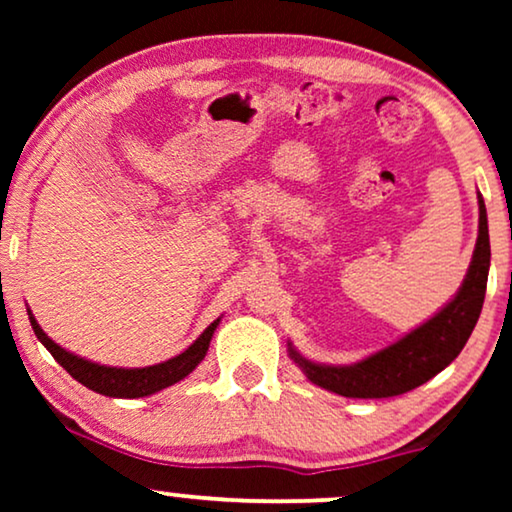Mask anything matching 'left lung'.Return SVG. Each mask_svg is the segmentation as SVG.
<instances>
[{
  "label": "left lung",
  "mask_w": 512,
  "mask_h": 512,
  "mask_svg": "<svg viewBox=\"0 0 512 512\" xmlns=\"http://www.w3.org/2000/svg\"><path fill=\"white\" fill-rule=\"evenodd\" d=\"M480 221L478 242L461 282L457 296L419 324L415 331L405 333L394 345L352 363V366H326L298 354L289 342L291 359L298 363L307 380L321 389L347 398H389L429 382L440 370L457 359L466 340L471 338L482 312L489 275V228L485 200L478 193Z\"/></svg>",
  "instance_id": "obj_1"
}]
</instances>
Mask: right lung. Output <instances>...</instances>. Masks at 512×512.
Masks as SVG:
<instances>
[{
  "instance_id": "1",
  "label": "right lung",
  "mask_w": 512,
  "mask_h": 512,
  "mask_svg": "<svg viewBox=\"0 0 512 512\" xmlns=\"http://www.w3.org/2000/svg\"><path fill=\"white\" fill-rule=\"evenodd\" d=\"M27 314H30L34 335H37L41 345L53 354V359L58 361L76 382H81L83 387L111 398L151 396L156 394V391H163L165 387H172V384L184 380V377L191 375L193 370L198 368V363L205 359L209 342H212V335L221 321V317L212 321V324L200 333V338L195 340L191 347L184 349V352L177 356H172V359L156 363V366H146V368H116V366H100V363L81 359V356L67 352L65 347H60L58 342L48 338L44 328L37 324V319H34V314L30 310H27Z\"/></svg>"
}]
</instances>
